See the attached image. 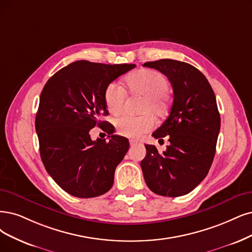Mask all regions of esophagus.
<instances>
[{"instance_id": "34e87169", "label": "esophagus", "mask_w": 252, "mask_h": 252, "mask_svg": "<svg viewBox=\"0 0 252 252\" xmlns=\"http://www.w3.org/2000/svg\"><path fill=\"white\" fill-rule=\"evenodd\" d=\"M137 144H141V142L138 141V140H129V145H131V146H134V145H137Z\"/></svg>"}]
</instances>
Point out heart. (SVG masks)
Masks as SVG:
<instances>
[{
  "mask_svg": "<svg viewBox=\"0 0 252 252\" xmlns=\"http://www.w3.org/2000/svg\"><path fill=\"white\" fill-rule=\"evenodd\" d=\"M129 91L146 97L143 111H152L156 115H162L167 107L166 91L168 81L161 72L154 69H140L133 72L126 80ZM126 93L118 83H110L105 90V104L111 114L117 115L123 111ZM155 119L151 114L140 116L124 115L116 119L115 126L118 134L128 138H138L152 129Z\"/></svg>",
  "mask_w": 252,
  "mask_h": 252,
  "instance_id": "heart-1",
  "label": "heart"
}]
</instances>
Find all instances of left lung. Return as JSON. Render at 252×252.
<instances>
[{"label": "left lung", "mask_w": 252, "mask_h": 252, "mask_svg": "<svg viewBox=\"0 0 252 252\" xmlns=\"http://www.w3.org/2000/svg\"><path fill=\"white\" fill-rule=\"evenodd\" d=\"M143 66L164 73L173 89L169 116L153 133L160 140L169 136L170 144L163 153L145 144L146 156L141 161L144 180L158 195L182 196L206 178L215 157L220 131L215 93L202 72L189 63L161 59Z\"/></svg>", "instance_id": "1"}]
</instances>
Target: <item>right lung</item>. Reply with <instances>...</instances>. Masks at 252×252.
I'll return each instance as SVG.
<instances>
[{"label":"right lung","mask_w":252,"mask_h":252,"mask_svg":"<svg viewBox=\"0 0 252 252\" xmlns=\"http://www.w3.org/2000/svg\"><path fill=\"white\" fill-rule=\"evenodd\" d=\"M135 64H102L81 60L56 72L44 85L35 119L42 163L52 179L72 196L91 198L108 192L114 172L128 151V140L112 135L113 126L101 121L108 115L107 86ZM95 125L110 136L91 140Z\"/></svg>","instance_id":"right-lung-1"}]
</instances>
